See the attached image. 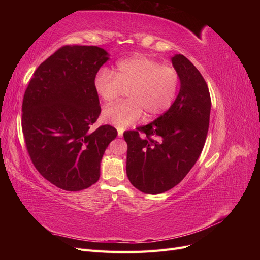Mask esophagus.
Instances as JSON below:
<instances>
[{
  "label": "esophagus",
  "instance_id": "1",
  "mask_svg": "<svg viewBox=\"0 0 260 260\" xmlns=\"http://www.w3.org/2000/svg\"><path fill=\"white\" fill-rule=\"evenodd\" d=\"M117 131H118V137H119V138H122V136H123V129L117 128Z\"/></svg>",
  "mask_w": 260,
  "mask_h": 260
}]
</instances>
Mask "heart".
<instances>
[{"instance_id":"b5f03b06","label":"heart","mask_w":260,"mask_h":260,"mask_svg":"<svg viewBox=\"0 0 260 260\" xmlns=\"http://www.w3.org/2000/svg\"><path fill=\"white\" fill-rule=\"evenodd\" d=\"M93 86L104 102H112L128 90L129 101L108 105L102 113L105 122L123 129L138 122L144 113L154 118L166 112L176 99L179 75L175 68L138 55L118 61L114 73L100 69Z\"/></svg>"}]
</instances>
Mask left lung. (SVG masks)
Returning a JSON list of instances; mask_svg holds the SVG:
<instances>
[{
  "mask_svg": "<svg viewBox=\"0 0 260 260\" xmlns=\"http://www.w3.org/2000/svg\"><path fill=\"white\" fill-rule=\"evenodd\" d=\"M180 80L166 113L136 131H125L127 176L146 194L164 193L184 179L205 144L211 101L206 81L182 54L171 57Z\"/></svg>",
  "mask_w": 260,
  "mask_h": 260,
  "instance_id": "obj_1",
  "label": "left lung"
}]
</instances>
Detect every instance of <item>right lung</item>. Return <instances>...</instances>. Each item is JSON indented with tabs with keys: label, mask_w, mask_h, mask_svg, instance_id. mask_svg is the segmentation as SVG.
<instances>
[{
	"label": "right lung",
	"mask_w": 260,
	"mask_h": 260,
	"mask_svg": "<svg viewBox=\"0 0 260 260\" xmlns=\"http://www.w3.org/2000/svg\"><path fill=\"white\" fill-rule=\"evenodd\" d=\"M108 59L99 46H62L37 68L23 95L21 125L30 158L65 191L98 182L105 149L117 137L109 124L90 131L101 114L93 80Z\"/></svg>",
	"instance_id": "obj_1"
}]
</instances>
